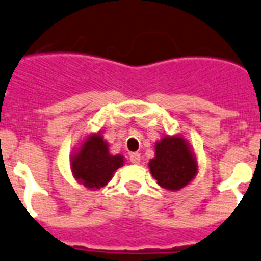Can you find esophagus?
<instances>
[{
    "instance_id": "esophagus-1",
    "label": "esophagus",
    "mask_w": 261,
    "mask_h": 261,
    "mask_svg": "<svg viewBox=\"0 0 261 261\" xmlns=\"http://www.w3.org/2000/svg\"><path fill=\"white\" fill-rule=\"evenodd\" d=\"M129 160H130L132 164H140V161H141V154L140 153H130V158Z\"/></svg>"
}]
</instances>
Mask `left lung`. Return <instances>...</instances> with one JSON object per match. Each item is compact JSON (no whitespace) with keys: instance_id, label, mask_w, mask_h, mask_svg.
<instances>
[{"instance_id":"8db88e82","label":"left lung","mask_w":261,"mask_h":261,"mask_svg":"<svg viewBox=\"0 0 261 261\" xmlns=\"http://www.w3.org/2000/svg\"><path fill=\"white\" fill-rule=\"evenodd\" d=\"M148 166L157 184L169 191L186 188L198 174L197 155L182 135L162 136Z\"/></svg>"}]
</instances>
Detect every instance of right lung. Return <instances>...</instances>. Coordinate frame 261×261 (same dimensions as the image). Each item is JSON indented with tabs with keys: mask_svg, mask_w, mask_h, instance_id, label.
Wrapping results in <instances>:
<instances>
[{
	"mask_svg": "<svg viewBox=\"0 0 261 261\" xmlns=\"http://www.w3.org/2000/svg\"><path fill=\"white\" fill-rule=\"evenodd\" d=\"M121 154H111L101 132L84 136L70 160L71 173L77 184L90 190H99L112 179L115 171L124 165Z\"/></svg>",
	"mask_w": 261,
	"mask_h": 261,
	"instance_id": "obj_1",
	"label": "right lung"
}]
</instances>
